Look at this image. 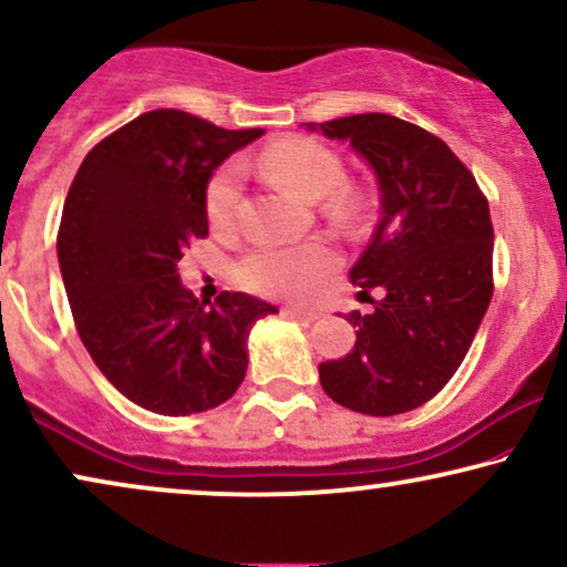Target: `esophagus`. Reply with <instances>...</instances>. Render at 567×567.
<instances>
[{"label":"esophagus","instance_id":"34e87169","mask_svg":"<svg viewBox=\"0 0 567 567\" xmlns=\"http://www.w3.org/2000/svg\"><path fill=\"white\" fill-rule=\"evenodd\" d=\"M285 317H290V319H300V321H317V319H321V311H317V308L285 306Z\"/></svg>","mask_w":567,"mask_h":567}]
</instances>
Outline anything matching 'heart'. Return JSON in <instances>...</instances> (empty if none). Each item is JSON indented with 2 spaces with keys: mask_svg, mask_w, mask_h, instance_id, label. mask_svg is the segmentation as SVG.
<instances>
[{
  "mask_svg": "<svg viewBox=\"0 0 567 567\" xmlns=\"http://www.w3.org/2000/svg\"><path fill=\"white\" fill-rule=\"evenodd\" d=\"M261 169L285 183L308 200L324 198L342 183V159L334 148L306 135H290L269 143L259 156ZM243 198V175L238 164H225L206 185V217L214 227H227L235 219ZM337 264L334 248L327 240H306L296 246H259L238 261L243 288L275 298H303L319 288L327 271Z\"/></svg>",
  "mask_w": 567,
  "mask_h": 567,
  "instance_id": "b5f03b06",
  "label": "heart"
}]
</instances>
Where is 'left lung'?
<instances>
[{"label": "left lung", "instance_id": "left-lung-1", "mask_svg": "<svg viewBox=\"0 0 567 567\" xmlns=\"http://www.w3.org/2000/svg\"><path fill=\"white\" fill-rule=\"evenodd\" d=\"M308 127L350 141L382 196V219L350 269V282L382 298L371 313H348L355 346L319 363V382L355 413H408L453 379L489 308V200L447 143L392 114Z\"/></svg>", "mask_w": 567, "mask_h": 567}]
</instances>
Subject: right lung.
<instances>
[{
  "instance_id": "1",
  "label": "right lung",
  "mask_w": 567,
  "mask_h": 567,
  "mask_svg": "<svg viewBox=\"0 0 567 567\" xmlns=\"http://www.w3.org/2000/svg\"><path fill=\"white\" fill-rule=\"evenodd\" d=\"M261 127L225 131L196 114L154 110L85 154L64 198L56 256L73 319L99 371L127 400L190 415L230 400L246 377V340L271 303L181 285L177 261L209 235L206 185Z\"/></svg>"
}]
</instances>
